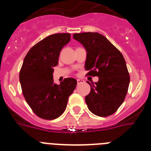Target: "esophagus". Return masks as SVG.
<instances>
[{"mask_svg": "<svg viewBox=\"0 0 151 151\" xmlns=\"http://www.w3.org/2000/svg\"><path fill=\"white\" fill-rule=\"evenodd\" d=\"M84 82H85V81H84L83 79H77V83H78V85L84 83Z\"/></svg>", "mask_w": 151, "mask_h": 151, "instance_id": "34e87169", "label": "esophagus"}]
</instances>
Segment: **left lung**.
<instances>
[{"instance_id":"obj_1","label":"left lung","mask_w":151,"mask_h":151,"mask_svg":"<svg viewBox=\"0 0 151 151\" xmlns=\"http://www.w3.org/2000/svg\"><path fill=\"white\" fill-rule=\"evenodd\" d=\"M87 52L85 70L88 76H97L90 83L91 91L85 97L88 108L94 115L106 117L115 113L123 103L130 76L121 52L106 37L97 32L73 35Z\"/></svg>"}]
</instances>
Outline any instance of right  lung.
<instances>
[{
	"instance_id": "add662e5",
	"label": "right lung",
	"mask_w": 151,
	"mask_h": 151,
	"mask_svg": "<svg viewBox=\"0 0 151 151\" xmlns=\"http://www.w3.org/2000/svg\"><path fill=\"white\" fill-rule=\"evenodd\" d=\"M70 34L49 35L32 47L24 58L19 72L22 94L32 111L44 119H54L63 114L69 97L77 85L73 78H64L60 85L53 79V68L60 53L70 41Z\"/></svg>"
}]
</instances>
